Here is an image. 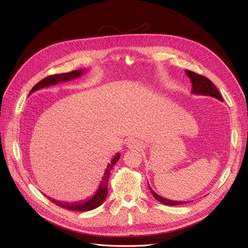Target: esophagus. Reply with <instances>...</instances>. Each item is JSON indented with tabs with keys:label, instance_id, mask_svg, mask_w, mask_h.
Returning <instances> with one entry per match:
<instances>
[{
	"label": "esophagus",
	"instance_id": "esophagus-1",
	"mask_svg": "<svg viewBox=\"0 0 248 248\" xmlns=\"http://www.w3.org/2000/svg\"><path fill=\"white\" fill-rule=\"evenodd\" d=\"M138 146H139V144H138L137 140L130 139V140H128V141H127V147H128V148L134 149V148H138Z\"/></svg>",
	"mask_w": 248,
	"mask_h": 248
}]
</instances>
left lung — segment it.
<instances>
[{
    "mask_svg": "<svg viewBox=\"0 0 248 248\" xmlns=\"http://www.w3.org/2000/svg\"><path fill=\"white\" fill-rule=\"evenodd\" d=\"M187 77L190 78V81L192 84V90L191 92L196 95H204V96H210V97H214V98L218 99L220 101H222V97L219 93L218 90L214 86L213 82L210 80L209 78L200 76V74L194 73L192 71L189 70H185ZM149 184V183H148ZM149 189L151 191V193L153 194V197L162 204L164 205H169V206H177V205H182V204H186V202H177V201H170V200H167L162 197H160L159 194H157L151 187L149 185Z\"/></svg>",
    "mask_w": 248,
    "mask_h": 248,
    "instance_id": "obj_1",
    "label": "left lung"
}]
</instances>
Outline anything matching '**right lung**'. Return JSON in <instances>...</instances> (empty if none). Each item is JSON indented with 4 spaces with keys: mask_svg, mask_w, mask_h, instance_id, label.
Instances as JSON below:
<instances>
[{
    "mask_svg": "<svg viewBox=\"0 0 248 248\" xmlns=\"http://www.w3.org/2000/svg\"><path fill=\"white\" fill-rule=\"evenodd\" d=\"M85 73V70H74L71 72H67V73H61V74H54V76H49L46 78H43L42 80H40L38 84H36L33 89L31 90L30 94L34 93L35 91H38V90L42 89V88H46V87H50V86H55L59 82H64V81H68L71 79H76L79 77H81L82 74ZM29 94V95H30ZM120 158V154L118 153L114 158L111 159V161L108 163V166L104 171L103 177L101 182L99 184L98 189L95 192V194H93L92 197L87 198L85 200H81L78 202H61V201H57L55 199H51L49 197H47L49 199V201L51 202H54L57 206L62 207L64 209H68V210H72V211H78V212H85V211H90V210H93L97 207H99L102 202H104V200L107 199L108 196V178L110 175V170L112 169V167L115 166L117 163V161Z\"/></svg>",
    "mask_w": 248,
    "mask_h": 248,
    "instance_id": "1",
    "label": "right lung"
}]
</instances>
